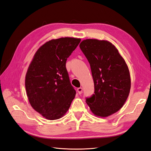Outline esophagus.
Segmentation results:
<instances>
[{
  "label": "esophagus",
  "instance_id": "esophagus-1",
  "mask_svg": "<svg viewBox=\"0 0 151 151\" xmlns=\"http://www.w3.org/2000/svg\"><path fill=\"white\" fill-rule=\"evenodd\" d=\"M77 92H78V93L79 94H81L82 93V92H83V88H77Z\"/></svg>",
  "mask_w": 151,
  "mask_h": 151
}]
</instances>
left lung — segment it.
Masks as SVG:
<instances>
[{
  "label": "left lung",
  "mask_w": 151,
  "mask_h": 151,
  "mask_svg": "<svg viewBox=\"0 0 151 151\" xmlns=\"http://www.w3.org/2000/svg\"><path fill=\"white\" fill-rule=\"evenodd\" d=\"M79 47L90 64L94 84V94L86 102L94 115L107 117L120 110L129 96V68L108 41L86 39Z\"/></svg>",
  "instance_id": "8db88e82"
}]
</instances>
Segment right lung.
Instances as JSON below:
<instances>
[{"label":"right lung","mask_w":151,"mask_h":151,"mask_svg":"<svg viewBox=\"0 0 151 151\" xmlns=\"http://www.w3.org/2000/svg\"><path fill=\"white\" fill-rule=\"evenodd\" d=\"M80 38L50 40L36 51L27 70L25 87L31 106L46 119L57 120L70 108L76 96L66 69L67 58Z\"/></svg>","instance_id":"obj_1"}]
</instances>
